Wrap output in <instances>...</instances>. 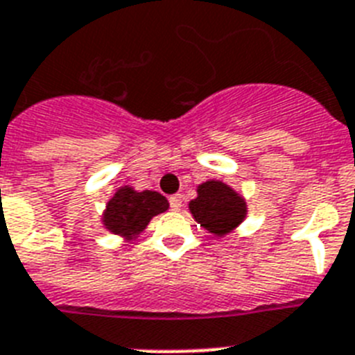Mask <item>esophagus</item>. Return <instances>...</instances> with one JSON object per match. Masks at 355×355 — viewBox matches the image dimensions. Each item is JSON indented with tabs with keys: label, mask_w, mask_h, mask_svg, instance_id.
<instances>
[{
	"label": "esophagus",
	"mask_w": 355,
	"mask_h": 355,
	"mask_svg": "<svg viewBox=\"0 0 355 355\" xmlns=\"http://www.w3.org/2000/svg\"><path fill=\"white\" fill-rule=\"evenodd\" d=\"M168 202H171V210L180 211L181 207H183V198L178 193V196H172V198L168 199Z\"/></svg>",
	"instance_id": "esophagus-1"
}]
</instances>
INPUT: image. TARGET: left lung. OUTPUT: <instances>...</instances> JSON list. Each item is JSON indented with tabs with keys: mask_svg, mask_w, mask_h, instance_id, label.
Instances as JSON below:
<instances>
[{
	"mask_svg": "<svg viewBox=\"0 0 355 355\" xmlns=\"http://www.w3.org/2000/svg\"><path fill=\"white\" fill-rule=\"evenodd\" d=\"M193 219L215 235H226L246 217V202L220 181L198 187V198L189 205Z\"/></svg>",
	"mask_w": 355,
	"mask_h": 355,
	"instance_id": "1",
	"label": "left lung"
}]
</instances>
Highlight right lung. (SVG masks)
Segmentation results:
<instances>
[{"label":"right lung","mask_w":355,"mask_h":355,"mask_svg":"<svg viewBox=\"0 0 355 355\" xmlns=\"http://www.w3.org/2000/svg\"><path fill=\"white\" fill-rule=\"evenodd\" d=\"M166 208L168 201L162 193L153 190L135 192L129 187H123L107 202L104 224L109 232L135 239L138 233L144 232L154 215L163 214Z\"/></svg>","instance_id":"add662e5"}]
</instances>
